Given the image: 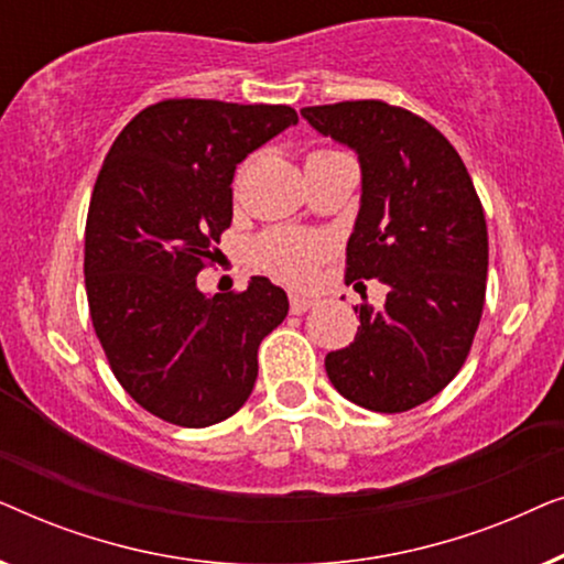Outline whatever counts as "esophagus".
<instances>
[{
	"label": "esophagus",
	"instance_id": "1",
	"mask_svg": "<svg viewBox=\"0 0 564 564\" xmlns=\"http://www.w3.org/2000/svg\"><path fill=\"white\" fill-rule=\"evenodd\" d=\"M315 305V300L305 297V295H290V311L295 315H303L305 311H311V307Z\"/></svg>",
	"mask_w": 564,
	"mask_h": 564
}]
</instances>
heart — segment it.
Masks as SVG:
<instances>
[{
  "instance_id": "1",
  "label": "heart",
  "mask_w": 564,
  "mask_h": 564,
  "mask_svg": "<svg viewBox=\"0 0 564 564\" xmlns=\"http://www.w3.org/2000/svg\"><path fill=\"white\" fill-rule=\"evenodd\" d=\"M321 153H328V151L326 149L313 151L311 156H321ZM326 253H328L326 238L315 234H303V230H290V228L267 230V234H261L251 246L253 264H257L261 272L292 284H303L311 280L315 267L321 264Z\"/></svg>"
}]
</instances>
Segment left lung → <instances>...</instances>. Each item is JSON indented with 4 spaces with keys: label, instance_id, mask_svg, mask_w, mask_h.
<instances>
[{
    "label": "left lung",
    "instance_id": "left-lung-1",
    "mask_svg": "<svg viewBox=\"0 0 564 564\" xmlns=\"http://www.w3.org/2000/svg\"><path fill=\"white\" fill-rule=\"evenodd\" d=\"M323 135L357 151L361 205L346 243V282L380 280L384 311L357 305V336L326 372L377 413L426 403L465 365L480 326L488 226L467 166L419 115L382 99L303 107Z\"/></svg>",
    "mask_w": 564,
    "mask_h": 564
}]
</instances>
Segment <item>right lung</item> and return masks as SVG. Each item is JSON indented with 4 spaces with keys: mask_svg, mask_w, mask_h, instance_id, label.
I'll return each mask as SVG.
<instances>
[{
    "mask_svg": "<svg viewBox=\"0 0 564 564\" xmlns=\"http://www.w3.org/2000/svg\"><path fill=\"white\" fill-rule=\"evenodd\" d=\"M288 105L161 99L115 138L91 192L84 282L112 375L138 405L205 429L249 400L261 338L290 311L267 276L205 297L197 274L234 220V172L295 126Z\"/></svg>",
    "mask_w": 564,
    "mask_h": 564,
    "instance_id": "1",
    "label": "right lung"
}]
</instances>
